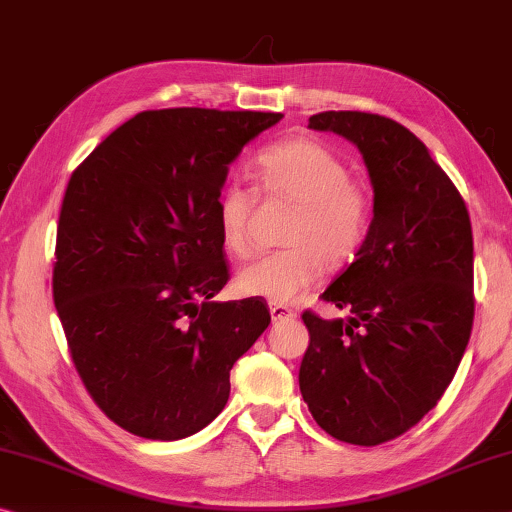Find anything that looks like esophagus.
Here are the masks:
<instances>
[{
	"label": "esophagus",
	"mask_w": 512,
	"mask_h": 512,
	"mask_svg": "<svg viewBox=\"0 0 512 512\" xmlns=\"http://www.w3.org/2000/svg\"><path fill=\"white\" fill-rule=\"evenodd\" d=\"M296 312L287 305H271V319L273 321H285V319H294Z\"/></svg>",
	"instance_id": "obj_1"
}]
</instances>
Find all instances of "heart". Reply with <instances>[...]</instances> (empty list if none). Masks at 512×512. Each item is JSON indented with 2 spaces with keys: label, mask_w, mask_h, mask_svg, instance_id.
<instances>
[{
  "label": "heart",
  "mask_w": 512,
  "mask_h": 512,
  "mask_svg": "<svg viewBox=\"0 0 512 512\" xmlns=\"http://www.w3.org/2000/svg\"><path fill=\"white\" fill-rule=\"evenodd\" d=\"M250 175L266 198L287 200L296 214L287 230V250L248 264L237 289L275 305L294 303L328 269H344L362 253L373 205L364 186L351 180L346 161L310 136H289L257 154ZM257 196L250 186L227 182L216 196V225L234 257L253 253L250 218Z\"/></svg>",
  "instance_id": "b5f03b06"
}]
</instances>
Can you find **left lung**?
Returning <instances> with one entry per match:
<instances>
[{
  "label": "left lung",
  "instance_id": "obj_1",
  "mask_svg": "<svg viewBox=\"0 0 512 512\" xmlns=\"http://www.w3.org/2000/svg\"><path fill=\"white\" fill-rule=\"evenodd\" d=\"M310 127L358 145L373 221L362 253L321 294L348 319L303 312L300 394L323 431L376 446L417 426L456 376L474 323L472 223L408 127L364 111L316 113Z\"/></svg>",
  "mask_w": 512,
  "mask_h": 512
}]
</instances>
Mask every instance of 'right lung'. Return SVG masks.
Here are the masks:
<instances>
[{"instance_id":"right-lung-1","label":"right lung","mask_w":512,"mask_h":512,"mask_svg":"<svg viewBox=\"0 0 512 512\" xmlns=\"http://www.w3.org/2000/svg\"><path fill=\"white\" fill-rule=\"evenodd\" d=\"M282 113L141 111L72 173L52 294L81 383L113 424L182 440L218 417L230 369L269 328L230 280L216 196L243 145Z\"/></svg>"}]
</instances>
